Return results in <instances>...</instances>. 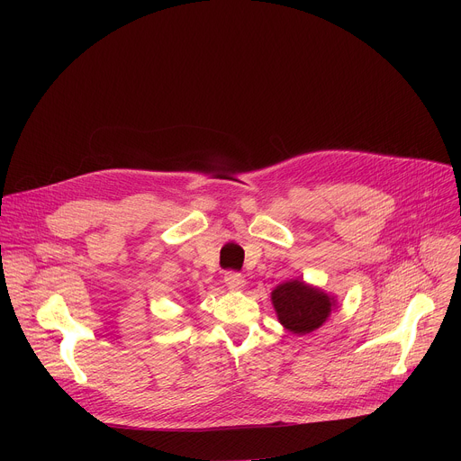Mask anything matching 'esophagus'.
Masks as SVG:
<instances>
[{"mask_svg":"<svg viewBox=\"0 0 461 461\" xmlns=\"http://www.w3.org/2000/svg\"><path fill=\"white\" fill-rule=\"evenodd\" d=\"M224 283L231 290H242L246 286V279L237 272H226L224 274Z\"/></svg>","mask_w":461,"mask_h":461,"instance_id":"obj_1","label":"esophagus"}]
</instances>
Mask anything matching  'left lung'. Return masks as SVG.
Instances as JSON below:
<instances>
[{"label": "left lung", "mask_w": 461, "mask_h": 461, "mask_svg": "<svg viewBox=\"0 0 461 461\" xmlns=\"http://www.w3.org/2000/svg\"><path fill=\"white\" fill-rule=\"evenodd\" d=\"M272 304L286 330L304 336L322 326L332 308H336V299L304 281L294 279L272 292Z\"/></svg>", "instance_id": "obj_1"}]
</instances>
